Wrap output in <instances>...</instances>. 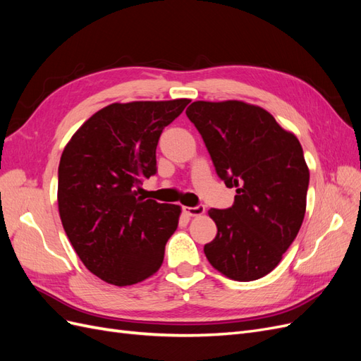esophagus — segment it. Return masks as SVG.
<instances>
[{"mask_svg": "<svg viewBox=\"0 0 361 361\" xmlns=\"http://www.w3.org/2000/svg\"><path fill=\"white\" fill-rule=\"evenodd\" d=\"M183 212H185V214H188L190 216L202 215V214H204V204H197V206H194V207L183 206Z\"/></svg>", "mask_w": 361, "mask_h": 361, "instance_id": "34e87169", "label": "esophagus"}]
</instances>
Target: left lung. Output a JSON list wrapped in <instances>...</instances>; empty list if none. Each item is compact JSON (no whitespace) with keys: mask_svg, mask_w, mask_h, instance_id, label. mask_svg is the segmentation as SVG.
I'll use <instances>...</instances> for the list:
<instances>
[{"mask_svg":"<svg viewBox=\"0 0 361 361\" xmlns=\"http://www.w3.org/2000/svg\"><path fill=\"white\" fill-rule=\"evenodd\" d=\"M187 116L218 178L236 188L231 207L209 209L218 232L204 255L232 280L264 277L280 264L304 220L310 174L300 141L264 108L241 101H197Z\"/></svg>","mask_w":361,"mask_h":361,"instance_id":"8db88e82","label":"left lung"}]
</instances>
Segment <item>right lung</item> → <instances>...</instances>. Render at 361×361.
<instances>
[{"label": "right lung", "instance_id": "1", "mask_svg": "<svg viewBox=\"0 0 361 361\" xmlns=\"http://www.w3.org/2000/svg\"><path fill=\"white\" fill-rule=\"evenodd\" d=\"M188 99L111 104L93 114L63 150L59 212L85 268L116 286L154 276L180 206L145 200L143 179L157 173L162 129Z\"/></svg>", "mask_w": 361, "mask_h": 361}]
</instances>
